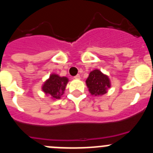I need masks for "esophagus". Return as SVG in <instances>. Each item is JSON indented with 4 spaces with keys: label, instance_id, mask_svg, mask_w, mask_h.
<instances>
[{
    "label": "esophagus",
    "instance_id": "1",
    "mask_svg": "<svg viewBox=\"0 0 153 153\" xmlns=\"http://www.w3.org/2000/svg\"><path fill=\"white\" fill-rule=\"evenodd\" d=\"M74 78H75V79H80V76H79V74H77V75L74 76Z\"/></svg>",
    "mask_w": 153,
    "mask_h": 153
}]
</instances>
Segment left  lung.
Instances as JSON below:
<instances>
[{"label":"left lung","instance_id":"left-lung-1","mask_svg":"<svg viewBox=\"0 0 153 153\" xmlns=\"http://www.w3.org/2000/svg\"><path fill=\"white\" fill-rule=\"evenodd\" d=\"M86 83L91 95L95 97L102 96L106 93L108 89L111 86L109 76L97 69L90 73Z\"/></svg>","mask_w":153,"mask_h":153}]
</instances>
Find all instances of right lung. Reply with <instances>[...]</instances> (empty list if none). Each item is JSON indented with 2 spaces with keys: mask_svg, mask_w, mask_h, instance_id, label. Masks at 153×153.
Segmentation results:
<instances>
[{
  "mask_svg": "<svg viewBox=\"0 0 153 153\" xmlns=\"http://www.w3.org/2000/svg\"><path fill=\"white\" fill-rule=\"evenodd\" d=\"M68 78L65 76H60L57 74H52L49 79H47L42 86V90L46 95L50 96L53 100L60 99L61 96L64 93Z\"/></svg>",
  "mask_w": 153,
  "mask_h": 153,
  "instance_id": "obj_1",
  "label": "right lung"
}]
</instances>
